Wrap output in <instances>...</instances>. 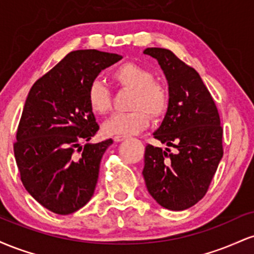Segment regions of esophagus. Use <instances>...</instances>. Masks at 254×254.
I'll return each mask as SVG.
<instances>
[{
    "instance_id": "34e87169",
    "label": "esophagus",
    "mask_w": 254,
    "mask_h": 254,
    "mask_svg": "<svg viewBox=\"0 0 254 254\" xmlns=\"http://www.w3.org/2000/svg\"><path fill=\"white\" fill-rule=\"evenodd\" d=\"M127 138V136L125 135H117L113 137V141L115 142H121V141H124V139Z\"/></svg>"
}]
</instances>
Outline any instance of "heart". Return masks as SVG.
<instances>
[{"instance_id": "heart-1", "label": "heart", "mask_w": 254, "mask_h": 254, "mask_svg": "<svg viewBox=\"0 0 254 254\" xmlns=\"http://www.w3.org/2000/svg\"><path fill=\"white\" fill-rule=\"evenodd\" d=\"M111 78L117 87L130 90L127 103L129 112L113 116L105 124L107 135H131L142 131L149 124V117L157 119L165 115L170 103V92L161 81L155 80L153 71L143 65L127 62L111 72ZM90 109L99 116L111 111V90L103 81L94 80L87 90Z\"/></svg>"}]
</instances>
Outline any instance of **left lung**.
Masks as SVG:
<instances>
[{
  "mask_svg": "<svg viewBox=\"0 0 254 254\" xmlns=\"http://www.w3.org/2000/svg\"><path fill=\"white\" fill-rule=\"evenodd\" d=\"M168 81L167 113L154 138L168 148L148 144L143 177L148 191L161 206L185 210L199 202L223 156L220 115L199 74L171 50L148 48ZM176 149L171 153L169 147Z\"/></svg>",
  "mask_w": 254,
  "mask_h": 254,
  "instance_id": "obj_1",
  "label": "left lung"
}]
</instances>
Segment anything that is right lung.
Wrapping results in <instances>:
<instances>
[{"mask_svg": "<svg viewBox=\"0 0 254 254\" xmlns=\"http://www.w3.org/2000/svg\"><path fill=\"white\" fill-rule=\"evenodd\" d=\"M121 60L98 50L71 51L28 93L14 155L26 190L55 214H72L93 196L101 157L113 141L80 145L99 130L87 90L99 72Z\"/></svg>", "mask_w": 254, "mask_h": 254, "instance_id": "obj_1", "label": "right lung"}]
</instances>
